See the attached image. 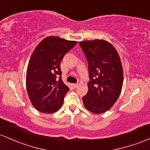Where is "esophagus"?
Returning <instances> with one entry per match:
<instances>
[{"label":"esophagus","mask_w":150,"mask_h":150,"mask_svg":"<svg viewBox=\"0 0 150 150\" xmlns=\"http://www.w3.org/2000/svg\"><path fill=\"white\" fill-rule=\"evenodd\" d=\"M80 83H81V82H80V81H78V82H77V84H73V86L74 87H75V88H77V87H78V86L80 85Z\"/></svg>","instance_id":"34e87169"}]
</instances>
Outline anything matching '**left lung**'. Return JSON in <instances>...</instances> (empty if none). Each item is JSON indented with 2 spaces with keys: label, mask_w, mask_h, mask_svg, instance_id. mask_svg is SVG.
<instances>
[{
  "label": "left lung",
  "mask_w": 150,
  "mask_h": 150,
  "mask_svg": "<svg viewBox=\"0 0 150 150\" xmlns=\"http://www.w3.org/2000/svg\"><path fill=\"white\" fill-rule=\"evenodd\" d=\"M79 44L88 63L89 89L82 97L84 106L94 113H104L114 104L121 92L123 71L119 55L105 40L85 41Z\"/></svg>",
  "instance_id": "left-lung-1"
}]
</instances>
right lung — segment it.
Instances as JSON below:
<instances>
[{
	"label": "right lung",
	"mask_w": 150,
	"mask_h": 150,
	"mask_svg": "<svg viewBox=\"0 0 150 150\" xmlns=\"http://www.w3.org/2000/svg\"><path fill=\"white\" fill-rule=\"evenodd\" d=\"M76 44L75 41L48 37L32 53L27 67L26 85L31 102L38 111L51 113L63 105L69 88L61 79V62Z\"/></svg>",
	"instance_id": "right-lung-1"
}]
</instances>
